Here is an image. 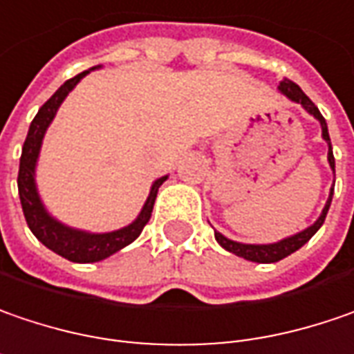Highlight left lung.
<instances>
[{"label": "left lung", "instance_id": "1", "mask_svg": "<svg viewBox=\"0 0 354 354\" xmlns=\"http://www.w3.org/2000/svg\"><path fill=\"white\" fill-rule=\"evenodd\" d=\"M279 90H281V94L286 95L290 102L301 104L302 108H304L308 114L315 115V118L319 120V124H321V130H322V140L328 144V156H326L328 158V166H330V168H333V172H335V156H333L330 136H328L326 122H324V118H322V114L319 112V108H317V106L310 102V97L304 94L301 88H299L295 82H290V80H282L281 84H279ZM333 190H335V188H330L328 200H326V204H324L321 216L317 218V222H315V224H310L308 228L301 230V232H297V234L288 236V239H282L279 240V242H272V244H242V242H236V240L226 239L224 234H220V232H216V230H214V239H216V242H218L224 250H228V252L236 254V257H240V259L260 262V264L279 262V260L286 259L288 254L297 252L301 246H304L308 240L317 234V230L321 228L322 222H324V218H326V212H328V206H330V200H333Z\"/></svg>", "mask_w": 354, "mask_h": 354}]
</instances>
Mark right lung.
<instances>
[{
	"instance_id": "1",
	"label": "right lung",
	"mask_w": 354,
	"mask_h": 354,
	"mask_svg": "<svg viewBox=\"0 0 354 354\" xmlns=\"http://www.w3.org/2000/svg\"><path fill=\"white\" fill-rule=\"evenodd\" d=\"M100 68V66H95ZM92 68V70H95ZM92 70L77 73L75 77L68 80L64 86H59V90L39 108V112L35 114L33 122L30 124V132L24 142L21 148V158H19V174H17V190H19V200H21V208H24V216L33 232V236L39 240L44 246H48L55 254L64 257V259L72 260V262H97V260L108 259L114 252L122 250L124 246L132 244L140 232L144 230V226L148 224V220L152 216V208H154V200H156L158 188L164 184V180L168 176L158 178L156 182L150 188V194L146 198L138 218L120 228V230H112V232H86V230H77L72 226L62 224L59 220H55L46 210L37 186H35V166H37V158H39V150H41V142L44 136L48 132L52 120L57 114L62 102L68 97L73 88L77 86V82L88 75Z\"/></svg>"
}]
</instances>
